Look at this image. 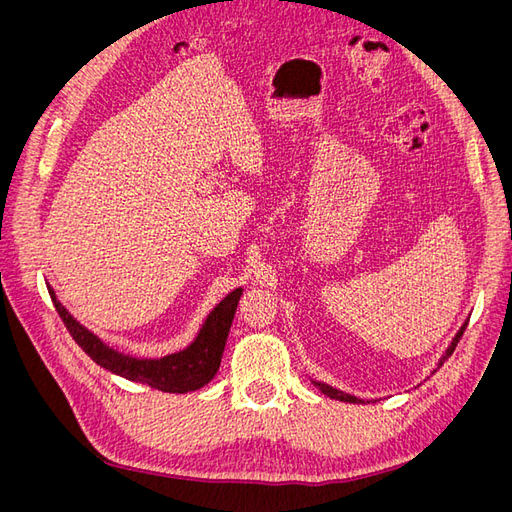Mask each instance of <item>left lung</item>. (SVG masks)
<instances>
[{
	"label": "left lung",
	"instance_id": "1",
	"mask_svg": "<svg viewBox=\"0 0 512 512\" xmlns=\"http://www.w3.org/2000/svg\"><path fill=\"white\" fill-rule=\"evenodd\" d=\"M466 327H468V320L461 324V329L457 331V335L453 337V342H451V346L446 348V352L442 354V359L438 361V369L442 367V363L448 359V356H451L453 352H455V346L459 344V339H461V335H463V331H466ZM436 371V369H433ZM431 371V374H433ZM312 384L314 386H318V389L327 395V397H331V399H337V401H346V404H369V401H365V399H359V397H354V395H350V393H344V391H339V389H333L331 384H324V382H318V380H312Z\"/></svg>",
	"mask_w": 512,
	"mask_h": 512
}]
</instances>
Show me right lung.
Listing matches in <instances>:
<instances>
[{
	"label": "right lung",
	"mask_w": 512,
	"mask_h": 512,
	"mask_svg": "<svg viewBox=\"0 0 512 512\" xmlns=\"http://www.w3.org/2000/svg\"><path fill=\"white\" fill-rule=\"evenodd\" d=\"M46 288H49L57 314L64 320L74 342L83 348L85 354L91 356V361H96L100 367L111 371V374H117L132 382H143L151 386V389L164 393L198 391L215 378L222 363L230 324L232 318H235L237 305L243 294V288H235L230 294H226L211 309L203 327H200L198 335L188 348L160 356V359H136V356L123 354L111 346H106L96 333H91L79 320L72 318L68 309L59 303L51 286Z\"/></svg>",
	"instance_id": "obj_1"
}]
</instances>
